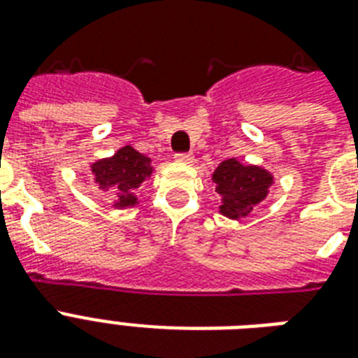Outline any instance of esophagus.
<instances>
[{
  "instance_id": "1",
  "label": "esophagus",
  "mask_w": 358,
  "mask_h": 358,
  "mask_svg": "<svg viewBox=\"0 0 358 358\" xmlns=\"http://www.w3.org/2000/svg\"><path fill=\"white\" fill-rule=\"evenodd\" d=\"M174 159L180 163H191L193 162V156H191L189 152H178V154H174Z\"/></svg>"
}]
</instances>
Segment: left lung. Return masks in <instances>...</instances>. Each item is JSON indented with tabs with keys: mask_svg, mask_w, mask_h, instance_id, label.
<instances>
[{
	"mask_svg": "<svg viewBox=\"0 0 358 358\" xmlns=\"http://www.w3.org/2000/svg\"><path fill=\"white\" fill-rule=\"evenodd\" d=\"M219 195L223 196L221 212L232 219L249 215L252 208L267 195L271 174L260 167L241 165L236 159H227L213 173Z\"/></svg>",
	"mask_w": 358,
	"mask_h": 358,
	"instance_id": "left-lung-1",
	"label": "left lung"
}]
</instances>
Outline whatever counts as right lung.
<instances>
[{"mask_svg":"<svg viewBox=\"0 0 358 358\" xmlns=\"http://www.w3.org/2000/svg\"><path fill=\"white\" fill-rule=\"evenodd\" d=\"M92 173L98 184L113 196L115 206L126 208L137 202L135 189L146 176H150L152 169L148 157L134 150L131 146H124L113 157L94 163Z\"/></svg>","mask_w":358,"mask_h":358,"instance_id":"add662e5","label":"right lung"}]
</instances>
